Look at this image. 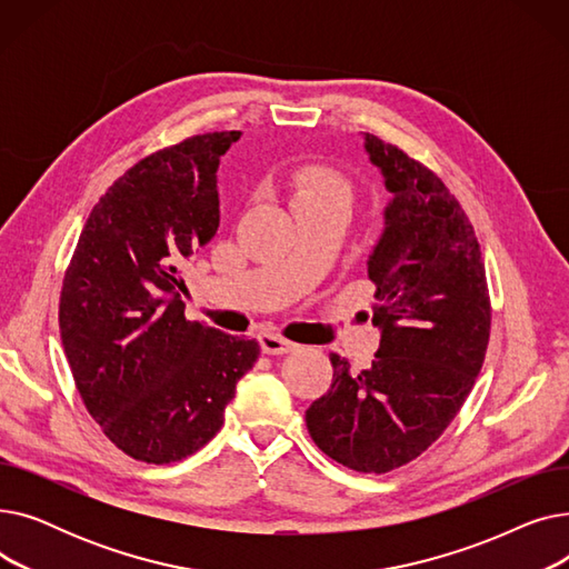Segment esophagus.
<instances>
[{
    "label": "esophagus",
    "instance_id": "1",
    "mask_svg": "<svg viewBox=\"0 0 569 569\" xmlns=\"http://www.w3.org/2000/svg\"><path fill=\"white\" fill-rule=\"evenodd\" d=\"M260 348L264 355H286L297 348V343L279 337V335H260Z\"/></svg>",
    "mask_w": 569,
    "mask_h": 569
}]
</instances>
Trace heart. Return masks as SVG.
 I'll return each mask as SVG.
<instances>
[{"instance_id":"b5f03b06","label":"heart","mask_w":569,"mask_h":569,"mask_svg":"<svg viewBox=\"0 0 569 569\" xmlns=\"http://www.w3.org/2000/svg\"><path fill=\"white\" fill-rule=\"evenodd\" d=\"M283 187L295 209L318 204H337L350 209L352 204V187L348 177L327 163L297 166L288 172Z\"/></svg>"}]
</instances>
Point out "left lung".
<instances>
[{
	"label": "left lung",
	"instance_id": "1",
	"mask_svg": "<svg viewBox=\"0 0 569 569\" xmlns=\"http://www.w3.org/2000/svg\"><path fill=\"white\" fill-rule=\"evenodd\" d=\"M392 193L369 256L380 348L352 373L332 352V387L307 410L320 450L357 472H390L447 429L485 365L491 302L472 223L442 179L403 149L365 133Z\"/></svg>",
	"mask_w": 569,
	"mask_h": 569
}]
</instances>
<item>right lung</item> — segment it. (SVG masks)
<instances>
[{"instance_id":"add662e5","label":"right lung","mask_w":569,"mask_h":569,"mask_svg":"<svg viewBox=\"0 0 569 569\" xmlns=\"http://www.w3.org/2000/svg\"><path fill=\"white\" fill-rule=\"evenodd\" d=\"M242 131L144 157L89 214L59 295V335L89 415L124 455L172 463L217 436L256 339L187 320L182 272L219 228V159Z\"/></svg>"}]
</instances>
